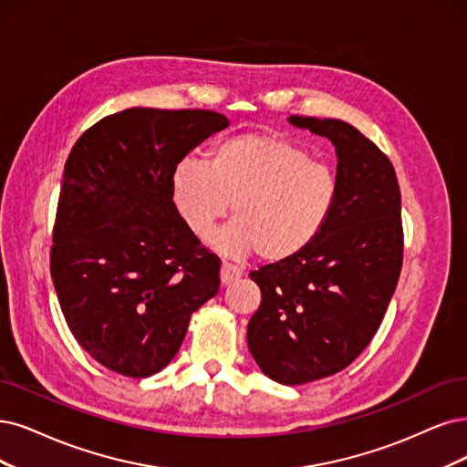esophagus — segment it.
Listing matches in <instances>:
<instances>
[{
  "mask_svg": "<svg viewBox=\"0 0 467 467\" xmlns=\"http://www.w3.org/2000/svg\"><path fill=\"white\" fill-rule=\"evenodd\" d=\"M240 277H243V269H238L236 265L227 264V262L221 265V285L223 286H227V285L238 281Z\"/></svg>",
  "mask_w": 467,
  "mask_h": 467,
  "instance_id": "obj_1",
  "label": "esophagus"
}]
</instances>
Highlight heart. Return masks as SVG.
Listing matches in <instances>:
<instances>
[{"label": "heart", "mask_w": 467, "mask_h": 467, "mask_svg": "<svg viewBox=\"0 0 467 467\" xmlns=\"http://www.w3.org/2000/svg\"><path fill=\"white\" fill-rule=\"evenodd\" d=\"M333 167L306 148L265 134H240L213 144L205 163L182 160L171 172V202L196 238L212 234L229 213L234 221L215 244L234 255L257 252L286 262L323 233L338 200Z\"/></svg>", "instance_id": "obj_1"}]
</instances>
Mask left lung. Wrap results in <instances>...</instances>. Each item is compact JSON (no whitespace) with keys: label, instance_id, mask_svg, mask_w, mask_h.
I'll return each instance as SVG.
<instances>
[{"label":"left lung","instance_id":"8db88e82","mask_svg":"<svg viewBox=\"0 0 467 467\" xmlns=\"http://www.w3.org/2000/svg\"><path fill=\"white\" fill-rule=\"evenodd\" d=\"M288 120L335 144L338 200L316 243L250 273L262 304L246 337L267 377L304 385L348 368L375 337L400 277L404 229L399 179L369 138L338 119Z\"/></svg>","mask_w":467,"mask_h":467}]
</instances>
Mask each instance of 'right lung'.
Masks as SVG:
<instances>
[{
	"label": "right lung",
	"instance_id": "1",
	"mask_svg": "<svg viewBox=\"0 0 467 467\" xmlns=\"http://www.w3.org/2000/svg\"><path fill=\"white\" fill-rule=\"evenodd\" d=\"M229 125L205 109L132 108L103 117L68 153L49 252L68 329L98 364L142 379L175 358L221 260L171 202V172Z\"/></svg>",
	"mask_w": 467,
	"mask_h": 467
}]
</instances>
